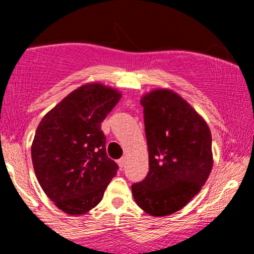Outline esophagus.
Returning a JSON list of instances; mask_svg holds the SVG:
<instances>
[{"label":"esophagus","instance_id":"34e87169","mask_svg":"<svg viewBox=\"0 0 254 254\" xmlns=\"http://www.w3.org/2000/svg\"><path fill=\"white\" fill-rule=\"evenodd\" d=\"M118 165H119L120 168H123L125 166V157H122L120 160H118Z\"/></svg>","mask_w":254,"mask_h":254}]
</instances>
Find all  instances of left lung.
Returning a JSON list of instances; mask_svg holds the SVG:
<instances>
[{
    "label": "left lung",
    "mask_w": 254,
    "mask_h": 254,
    "mask_svg": "<svg viewBox=\"0 0 254 254\" xmlns=\"http://www.w3.org/2000/svg\"><path fill=\"white\" fill-rule=\"evenodd\" d=\"M148 173L131 186L143 211L167 216L190 201L212 167L211 134L203 118L178 94L158 89L141 99Z\"/></svg>",
    "instance_id": "obj_1"
}]
</instances>
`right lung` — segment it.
Instances as JSON below:
<instances>
[{"mask_svg":"<svg viewBox=\"0 0 254 254\" xmlns=\"http://www.w3.org/2000/svg\"><path fill=\"white\" fill-rule=\"evenodd\" d=\"M120 99L103 84H84L40 122L32 161L45 194L63 211L86 214L103 198L119 170L107 155L101 124Z\"/></svg>","mask_w":254,"mask_h":254,"instance_id":"obj_1","label":"right lung"}]
</instances>
